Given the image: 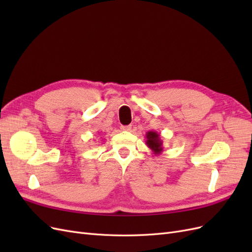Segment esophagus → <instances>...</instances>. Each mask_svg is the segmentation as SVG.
Masks as SVG:
<instances>
[{"instance_id":"esophagus-1","label":"esophagus","mask_w":252,"mask_h":252,"mask_svg":"<svg viewBox=\"0 0 252 252\" xmlns=\"http://www.w3.org/2000/svg\"><path fill=\"white\" fill-rule=\"evenodd\" d=\"M121 129H122V130H123V131H131V126H130V125H128V126H122Z\"/></svg>"}]
</instances>
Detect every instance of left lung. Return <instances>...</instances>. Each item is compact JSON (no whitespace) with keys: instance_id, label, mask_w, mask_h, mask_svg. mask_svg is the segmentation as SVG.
I'll list each match as a JSON object with an SVG mask.
<instances>
[{"instance_id":"8db88e82","label":"left lung","mask_w":252,"mask_h":252,"mask_svg":"<svg viewBox=\"0 0 252 252\" xmlns=\"http://www.w3.org/2000/svg\"><path fill=\"white\" fill-rule=\"evenodd\" d=\"M146 145L148 148H150L154 152V155L158 156L162 154L163 151V141L161 140V136L159 133L157 131H148L146 133Z\"/></svg>"}]
</instances>
